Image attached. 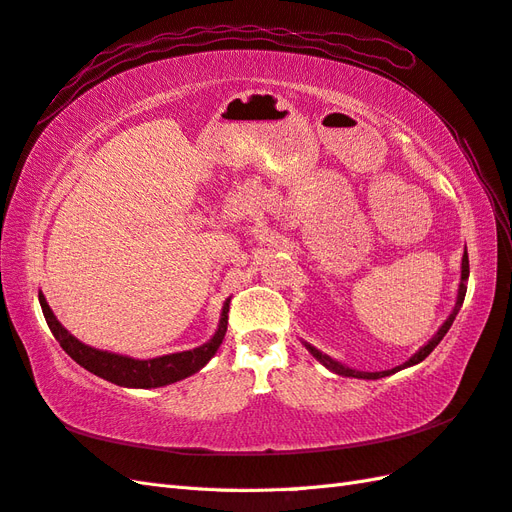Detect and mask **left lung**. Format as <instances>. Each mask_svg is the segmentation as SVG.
<instances>
[{
  "label": "left lung",
  "instance_id": "obj_1",
  "mask_svg": "<svg viewBox=\"0 0 512 512\" xmlns=\"http://www.w3.org/2000/svg\"><path fill=\"white\" fill-rule=\"evenodd\" d=\"M467 279H469V255H467V248H465V255H462V270H460L458 299H456L454 310H451L449 318H447L445 323L441 325V329H438L436 334L432 336V340H427V344H423V347H421L417 353H414L408 362H403L401 366L390 368V371H379V373L355 371V368H349V366H344V364H340V362H336V360H331L329 355H325L323 351H318L316 347H312V344H307V342H305V347H307V351H310V353L314 355V358H316L320 364L327 366L329 371H334V373H338V375H344V377H358V379H379V377H388V375H392V373H397V371H401V368H408V366L419 364V362H423V360L427 358V355H430V353L436 349V344L445 338V334H447V331H449L451 323H454V320H456V316H458V312H460V307H462V301H465V294H467Z\"/></svg>",
  "mask_w": 512,
  "mask_h": 512
}]
</instances>
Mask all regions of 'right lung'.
<instances>
[{
    "label": "right lung",
    "mask_w": 512,
    "mask_h": 512,
    "mask_svg": "<svg viewBox=\"0 0 512 512\" xmlns=\"http://www.w3.org/2000/svg\"><path fill=\"white\" fill-rule=\"evenodd\" d=\"M229 301L231 299H227V303L222 307L216 334L211 336L209 342L202 344V347H196L192 351L161 355V358H152V360H135V358H128V355L89 347V344L80 342L76 336H71L69 331L58 323L54 312L50 310V305L45 301V296L39 292V303H41L43 316L47 320V327H50L54 338L61 342V347L69 358L76 364H80L82 368H87L89 373L106 379V382L126 386V388H159V386L181 382V379L198 373L200 368L205 366L213 355H216V351L220 349V344L224 340V334H227Z\"/></svg>",
    "instance_id": "right-lung-1"
}]
</instances>
